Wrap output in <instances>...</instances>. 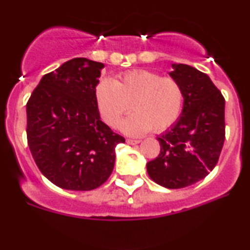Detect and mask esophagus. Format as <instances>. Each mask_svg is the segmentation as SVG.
Masks as SVG:
<instances>
[{
  "instance_id": "1",
  "label": "esophagus",
  "mask_w": 250,
  "mask_h": 250,
  "mask_svg": "<svg viewBox=\"0 0 250 250\" xmlns=\"http://www.w3.org/2000/svg\"><path fill=\"white\" fill-rule=\"evenodd\" d=\"M140 142H141L140 140H131V138H128L127 140V143L130 144V146H136V144H138Z\"/></svg>"
}]
</instances>
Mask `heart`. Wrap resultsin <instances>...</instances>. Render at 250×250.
I'll list each match as a JSON object with an SVG mask.
<instances>
[{
	"label": "heart",
	"instance_id": "b5f03b06",
	"mask_svg": "<svg viewBox=\"0 0 250 250\" xmlns=\"http://www.w3.org/2000/svg\"><path fill=\"white\" fill-rule=\"evenodd\" d=\"M99 113L109 127L117 128L131 109L133 115L123 121L125 134L141 136L151 129L155 133L169 129L182 113L184 94L178 81L162 78L149 71H133L119 80L102 79L95 87Z\"/></svg>",
	"mask_w": 250,
	"mask_h": 250
}]
</instances>
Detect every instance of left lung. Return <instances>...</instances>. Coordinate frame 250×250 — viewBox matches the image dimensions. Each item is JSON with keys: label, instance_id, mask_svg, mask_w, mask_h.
<instances>
[{"label": "left lung", "instance_id": "left-lung-1", "mask_svg": "<svg viewBox=\"0 0 250 250\" xmlns=\"http://www.w3.org/2000/svg\"><path fill=\"white\" fill-rule=\"evenodd\" d=\"M170 77L184 94L182 114L157 137L161 152L146 164L150 178L167 188H182L214 169L225 141V99L207 74L172 64Z\"/></svg>", "mask_w": 250, "mask_h": 250}]
</instances>
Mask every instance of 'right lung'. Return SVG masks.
<instances>
[{
    "mask_svg": "<svg viewBox=\"0 0 250 250\" xmlns=\"http://www.w3.org/2000/svg\"><path fill=\"white\" fill-rule=\"evenodd\" d=\"M102 62L68 60L45 74L26 104V136L32 157L51 183L89 191L109 178L115 146L125 138L101 121L95 101Z\"/></svg>",
    "mask_w": 250,
    "mask_h": 250,
    "instance_id": "obj_1",
    "label": "right lung"
}]
</instances>
